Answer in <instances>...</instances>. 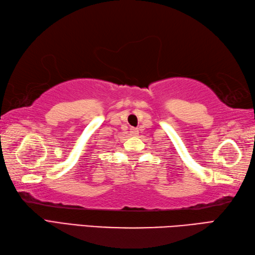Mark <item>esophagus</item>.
I'll list each match as a JSON object with an SVG mask.
<instances>
[{
	"label": "esophagus",
	"instance_id": "1",
	"mask_svg": "<svg viewBox=\"0 0 255 255\" xmlns=\"http://www.w3.org/2000/svg\"><path fill=\"white\" fill-rule=\"evenodd\" d=\"M129 132H131V135H133V136H135V135L137 134V128H132L131 129H129Z\"/></svg>",
	"mask_w": 255,
	"mask_h": 255
}]
</instances>
